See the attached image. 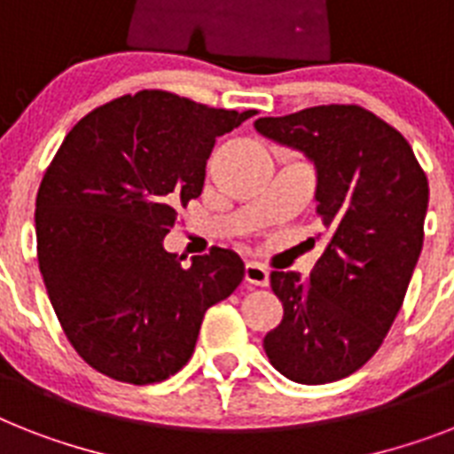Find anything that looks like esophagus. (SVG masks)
Masks as SVG:
<instances>
[{
    "label": "esophagus",
    "instance_id": "esophagus-1",
    "mask_svg": "<svg viewBox=\"0 0 454 454\" xmlns=\"http://www.w3.org/2000/svg\"><path fill=\"white\" fill-rule=\"evenodd\" d=\"M245 282H249V285L254 286H268V282H270V272L265 270L263 265L261 263H247L245 265Z\"/></svg>",
    "mask_w": 454,
    "mask_h": 454
}]
</instances>
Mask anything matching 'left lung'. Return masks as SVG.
Wrapping results in <instances>:
<instances>
[{
	"label": "left lung",
	"mask_w": 454,
	"mask_h": 454,
	"mask_svg": "<svg viewBox=\"0 0 454 454\" xmlns=\"http://www.w3.org/2000/svg\"><path fill=\"white\" fill-rule=\"evenodd\" d=\"M268 139L317 168V215L329 231L310 278L270 272L285 317L263 338L279 373L324 385L359 371L385 340L418 265L429 182L399 130L356 105L259 119Z\"/></svg>",
	"instance_id": "obj_1"
}]
</instances>
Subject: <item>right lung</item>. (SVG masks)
<instances>
[{
  "label": "right lung",
  "instance_id": "add662e5",
  "mask_svg": "<svg viewBox=\"0 0 454 454\" xmlns=\"http://www.w3.org/2000/svg\"><path fill=\"white\" fill-rule=\"evenodd\" d=\"M168 90H139L74 125L36 193V256L79 356L102 375L151 385L195 349L202 317L245 278L231 249L165 252L176 205L202 193L216 137L252 119Z\"/></svg>",
  "mask_w": 454,
  "mask_h": 454
}]
</instances>
